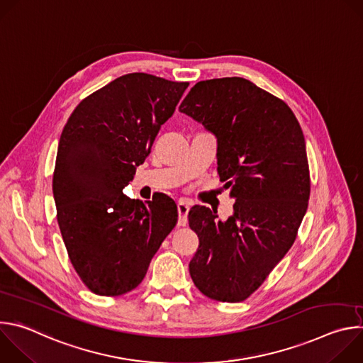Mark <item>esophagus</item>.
<instances>
[{"mask_svg": "<svg viewBox=\"0 0 363 363\" xmlns=\"http://www.w3.org/2000/svg\"><path fill=\"white\" fill-rule=\"evenodd\" d=\"M188 213H189V205L185 201L178 202V225L185 227L188 223Z\"/></svg>", "mask_w": 363, "mask_h": 363, "instance_id": "obj_1", "label": "esophagus"}]
</instances>
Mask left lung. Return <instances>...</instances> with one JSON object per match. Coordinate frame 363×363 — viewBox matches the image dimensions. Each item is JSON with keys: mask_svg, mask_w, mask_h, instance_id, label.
<instances>
[{"mask_svg": "<svg viewBox=\"0 0 363 363\" xmlns=\"http://www.w3.org/2000/svg\"><path fill=\"white\" fill-rule=\"evenodd\" d=\"M179 112L216 135L217 171L235 198L227 221L206 206L191 208L188 221L199 245L189 274L206 297L242 301L290 250L306 214L304 136L281 99L242 77L198 82Z\"/></svg>", "mask_w": 363, "mask_h": 363, "instance_id": "left-lung-1", "label": "left lung"}]
</instances>
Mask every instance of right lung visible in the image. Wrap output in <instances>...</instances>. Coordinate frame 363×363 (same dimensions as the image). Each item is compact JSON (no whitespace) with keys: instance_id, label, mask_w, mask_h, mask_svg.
<instances>
[{"instance_id":"obj_1","label":"right lung","mask_w":363,"mask_h":363,"mask_svg":"<svg viewBox=\"0 0 363 363\" xmlns=\"http://www.w3.org/2000/svg\"><path fill=\"white\" fill-rule=\"evenodd\" d=\"M188 82L121 76L83 99L59 142L53 174L57 221L70 262L90 291L136 289L178 220L177 203H143L122 189L150 153Z\"/></svg>"}]
</instances>
